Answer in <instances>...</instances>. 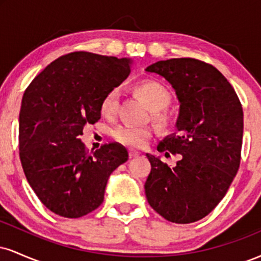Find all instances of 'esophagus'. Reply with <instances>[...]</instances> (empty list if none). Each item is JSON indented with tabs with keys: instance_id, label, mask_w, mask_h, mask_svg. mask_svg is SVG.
Returning a JSON list of instances; mask_svg holds the SVG:
<instances>
[{
	"instance_id": "34e87169",
	"label": "esophagus",
	"mask_w": 261,
	"mask_h": 261,
	"mask_svg": "<svg viewBox=\"0 0 261 261\" xmlns=\"http://www.w3.org/2000/svg\"><path fill=\"white\" fill-rule=\"evenodd\" d=\"M139 155H140L139 151H135V149H128V157H130V158L139 157Z\"/></svg>"
}]
</instances>
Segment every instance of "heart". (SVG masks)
<instances>
[{
  "mask_svg": "<svg viewBox=\"0 0 261 261\" xmlns=\"http://www.w3.org/2000/svg\"><path fill=\"white\" fill-rule=\"evenodd\" d=\"M134 91L139 97L145 100L149 109L152 110V118L160 125L168 124L169 116L164 108L169 106L172 95L167 87L153 80H146L137 83ZM120 94L116 88L108 91L100 101V113L104 118H115L119 110ZM113 139L121 145L128 147L140 148L147 143L152 136V128L149 126H134V125H120L115 127L112 133Z\"/></svg>",
  "mask_w": 261,
  "mask_h": 261,
  "instance_id": "b5f03b06",
  "label": "heart"
}]
</instances>
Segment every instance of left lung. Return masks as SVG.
<instances>
[{"instance_id":"left-lung-1","label":"left lung","mask_w":261,"mask_h":261,"mask_svg":"<svg viewBox=\"0 0 261 261\" xmlns=\"http://www.w3.org/2000/svg\"><path fill=\"white\" fill-rule=\"evenodd\" d=\"M146 71L168 81L180 103L176 131L162 141L158 152L181 154L173 168L147 154L146 197L169 222H196L216 207L238 172L243 108L226 77L200 60L170 59Z\"/></svg>"}]
</instances>
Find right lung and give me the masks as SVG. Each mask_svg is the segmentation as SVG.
I'll list each match as a JSON object with an SVG mask.
<instances>
[{
  "mask_svg": "<svg viewBox=\"0 0 261 261\" xmlns=\"http://www.w3.org/2000/svg\"><path fill=\"white\" fill-rule=\"evenodd\" d=\"M130 73V60L74 51L60 56L27 87L19 113V158L45 207L67 218L94 211L108 179L127 161L124 146L89 153L80 136L100 119L104 94Z\"/></svg>",
  "mask_w": 261,
  "mask_h": 261,
  "instance_id": "1",
  "label": "right lung"
}]
</instances>
